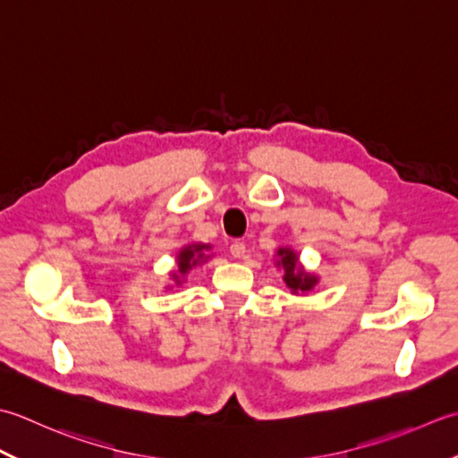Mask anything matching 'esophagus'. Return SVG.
Segmentation results:
<instances>
[{"instance_id": "obj_1", "label": "esophagus", "mask_w": 458, "mask_h": 458, "mask_svg": "<svg viewBox=\"0 0 458 458\" xmlns=\"http://www.w3.org/2000/svg\"><path fill=\"white\" fill-rule=\"evenodd\" d=\"M229 250H231V255L235 257V259H242V257L247 255V247H245V242H242V241L233 242Z\"/></svg>"}]
</instances>
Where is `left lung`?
I'll use <instances>...</instances> for the list:
<instances>
[{
	"label": "left lung",
	"instance_id": "obj_1",
	"mask_svg": "<svg viewBox=\"0 0 458 458\" xmlns=\"http://www.w3.org/2000/svg\"><path fill=\"white\" fill-rule=\"evenodd\" d=\"M276 255H278L276 265L283 267V270H284L283 278H284L286 286L293 291V294L308 293V291H312L316 284H318V276L306 273V270L298 265V255L293 249L283 247V249H278Z\"/></svg>",
	"mask_w": 458,
	"mask_h": 458
}]
</instances>
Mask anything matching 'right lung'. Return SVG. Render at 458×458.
Segmentation results:
<instances>
[{
    "label": "right lung",
    "mask_w": 458,
    "mask_h": 458,
    "mask_svg": "<svg viewBox=\"0 0 458 458\" xmlns=\"http://www.w3.org/2000/svg\"><path fill=\"white\" fill-rule=\"evenodd\" d=\"M211 245H203V242H195V245H185L180 253H177V270L172 273V281L180 286L183 276L190 273L193 267L201 265L203 260H208L209 255H205V250H209Z\"/></svg>",
    "instance_id": "obj_1"
}]
</instances>
